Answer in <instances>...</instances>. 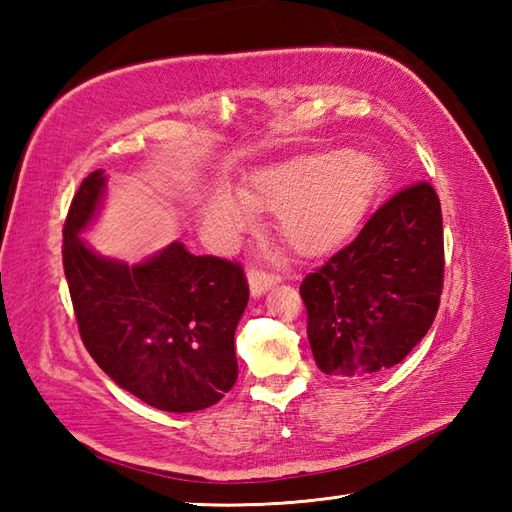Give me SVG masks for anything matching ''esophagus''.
<instances>
[{"instance_id":"esophagus-1","label":"esophagus","mask_w":512,"mask_h":512,"mask_svg":"<svg viewBox=\"0 0 512 512\" xmlns=\"http://www.w3.org/2000/svg\"><path fill=\"white\" fill-rule=\"evenodd\" d=\"M281 277L277 273H273V270H262V268H253L248 273V284H250V292H253V297H259L264 295V292L270 288L279 284Z\"/></svg>"}]
</instances>
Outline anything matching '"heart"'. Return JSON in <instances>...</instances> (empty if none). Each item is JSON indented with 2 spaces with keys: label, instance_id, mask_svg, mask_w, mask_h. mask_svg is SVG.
Returning <instances> with one entry per match:
<instances>
[{
  "label": "heart",
  "instance_id": "obj_1",
  "mask_svg": "<svg viewBox=\"0 0 512 512\" xmlns=\"http://www.w3.org/2000/svg\"><path fill=\"white\" fill-rule=\"evenodd\" d=\"M383 182L380 162L363 151H319L255 171L239 193L217 187L204 198V224L228 239L253 222L255 209L277 211V228L303 255L325 253L361 224Z\"/></svg>",
  "mask_w": 512,
  "mask_h": 512
}]
</instances>
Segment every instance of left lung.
<instances>
[{"label": "left lung", "instance_id": "left-lung-1", "mask_svg": "<svg viewBox=\"0 0 512 512\" xmlns=\"http://www.w3.org/2000/svg\"><path fill=\"white\" fill-rule=\"evenodd\" d=\"M442 284V209L420 180L380 204L350 244L301 281L317 367L358 378L398 365L429 332Z\"/></svg>", "mask_w": 512, "mask_h": 512}]
</instances>
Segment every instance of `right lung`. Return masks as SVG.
<instances>
[{"mask_svg":"<svg viewBox=\"0 0 512 512\" xmlns=\"http://www.w3.org/2000/svg\"><path fill=\"white\" fill-rule=\"evenodd\" d=\"M105 187L92 171L63 224V270L85 350L118 387L160 411L215 405L237 380L235 328L248 303L237 262L173 242L145 264L99 257L81 242Z\"/></svg>","mask_w":512,"mask_h":512,"instance_id":"1","label":"right lung"}]
</instances>
